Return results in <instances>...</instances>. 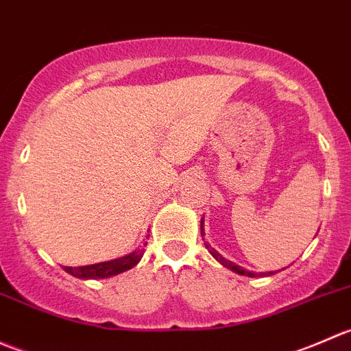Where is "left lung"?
Here are the masks:
<instances>
[{
    "label": "left lung",
    "instance_id": "8db88e82",
    "mask_svg": "<svg viewBox=\"0 0 351 351\" xmlns=\"http://www.w3.org/2000/svg\"><path fill=\"white\" fill-rule=\"evenodd\" d=\"M200 236H202V239H204V236H205V232H204V221H202V226H200ZM205 247H207V250L210 251V254H212V256H214L215 260L219 261V263H222V265H224V267L231 268L232 271H236V274H239V275H246V277H254V274H253V271H247V270H244V268L238 267V265H236V263H232V261H229V260H226V258H222L221 254H219L217 251H215V250H212V247L208 246L207 243H205ZM260 275H261V277H263V275H274V271H268V274H260Z\"/></svg>",
    "mask_w": 351,
    "mask_h": 351
}]
</instances>
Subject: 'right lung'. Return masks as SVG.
<instances>
[{"mask_svg": "<svg viewBox=\"0 0 351 351\" xmlns=\"http://www.w3.org/2000/svg\"><path fill=\"white\" fill-rule=\"evenodd\" d=\"M143 254L144 250L141 247V250H136L134 253L127 254L123 258H117V260L105 261V263L88 265V267H64V270L69 275L77 278H108L136 267L141 261V258H143Z\"/></svg>", "mask_w": 351, "mask_h": 351, "instance_id": "right-lung-1", "label": "right lung"}]
</instances>
